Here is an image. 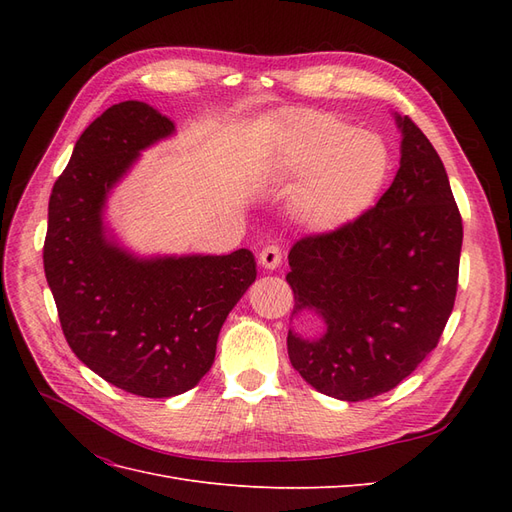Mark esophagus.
I'll use <instances>...</instances> for the list:
<instances>
[{
	"mask_svg": "<svg viewBox=\"0 0 512 512\" xmlns=\"http://www.w3.org/2000/svg\"><path fill=\"white\" fill-rule=\"evenodd\" d=\"M258 262L265 269H277V267H280V262H282V250L277 245L262 247V252L258 256Z\"/></svg>",
	"mask_w": 512,
	"mask_h": 512,
	"instance_id": "obj_1",
	"label": "esophagus"
}]
</instances>
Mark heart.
Returning a JSON list of instances; mask_svg holds the SVG:
<instances>
[{
    "instance_id": "obj_1",
    "label": "heart",
    "mask_w": 512,
    "mask_h": 512,
    "mask_svg": "<svg viewBox=\"0 0 512 512\" xmlns=\"http://www.w3.org/2000/svg\"><path fill=\"white\" fill-rule=\"evenodd\" d=\"M273 166L286 179H301L290 203L294 218L309 230L329 232L374 205L389 177L391 153L376 132L354 130L331 113L305 111L286 119Z\"/></svg>"
}]
</instances>
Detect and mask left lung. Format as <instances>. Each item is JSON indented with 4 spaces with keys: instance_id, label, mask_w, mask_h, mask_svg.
<instances>
[{
    "instance_id": "8db88e82",
    "label": "left lung",
    "mask_w": 512,
    "mask_h": 512,
    "mask_svg": "<svg viewBox=\"0 0 512 512\" xmlns=\"http://www.w3.org/2000/svg\"><path fill=\"white\" fill-rule=\"evenodd\" d=\"M399 170L376 207L344 228L292 245V314L312 309L320 339L288 331L292 367L316 391L361 401L408 378L438 346L453 312L461 213L429 138L399 117Z\"/></svg>"
}]
</instances>
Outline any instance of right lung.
<instances>
[{"label":"right lung","instance_id":"right-lung-1","mask_svg":"<svg viewBox=\"0 0 512 512\" xmlns=\"http://www.w3.org/2000/svg\"><path fill=\"white\" fill-rule=\"evenodd\" d=\"M175 132L145 102L113 104L74 145L53 185L44 273L72 352L141 397L194 389L230 309L256 280L252 252L136 258L106 237L102 209L138 151Z\"/></svg>","mask_w":512,"mask_h":512}]
</instances>
